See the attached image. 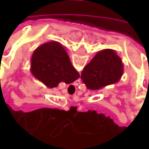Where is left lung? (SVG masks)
I'll return each mask as SVG.
<instances>
[{"instance_id": "obj_1", "label": "left lung", "mask_w": 149, "mask_h": 149, "mask_svg": "<svg viewBox=\"0 0 149 149\" xmlns=\"http://www.w3.org/2000/svg\"><path fill=\"white\" fill-rule=\"evenodd\" d=\"M123 65L114 50L103 49L95 54L81 73V79L89 89L97 90L118 82L122 76Z\"/></svg>"}]
</instances>
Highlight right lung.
I'll list each match as a JSON object with an SVG mask.
<instances>
[{
	"mask_svg": "<svg viewBox=\"0 0 149 149\" xmlns=\"http://www.w3.org/2000/svg\"><path fill=\"white\" fill-rule=\"evenodd\" d=\"M31 70L35 77L49 88L60 82L72 83L79 77L65 49L55 41L43 44L34 51Z\"/></svg>",
	"mask_w": 149,
	"mask_h": 149,
	"instance_id": "add662e5",
	"label": "right lung"
}]
</instances>
